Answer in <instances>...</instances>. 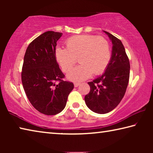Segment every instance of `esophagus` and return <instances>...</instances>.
Here are the masks:
<instances>
[{"label": "esophagus", "instance_id": "esophagus-1", "mask_svg": "<svg viewBox=\"0 0 153 153\" xmlns=\"http://www.w3.org/2000/svg\"><path fill=\"white\" fill-rule=\"evenodd\" d=\"M80 85V83H78V82H76V83H74V86L75 87H77V86H79Z\"/></svg>", "mask_w": 153, "mask_h": 153}]
</instances>
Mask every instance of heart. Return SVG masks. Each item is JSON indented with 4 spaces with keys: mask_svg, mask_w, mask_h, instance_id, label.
I'll return each mask as SVG.
<instances>
[{
    "mask_svg": "<svg viewBox=\"0 0 153 153\" xmlns=\"http://www.w3.org/2000/svg\"><path fill=\"white\" fill-rule=\"evenodd\" d=\"M66 48L56 47L55 57L62 70L68 72L76 63H80L67 74L73 82H82L94 75L102 74L111 60L110 45L105 38L94 35H79L67 39Z\"/></svg>",
    "mask_w": 153,
    "mask_h": 153,
    "instance_id": "b5f03b06",
    "label": "heart"
}]
</instances>
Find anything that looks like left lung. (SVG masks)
I'll use <instances>...</instances> for the list:
<instances>
[{"label": "left lung", "mask_w": 153, "mask_h": 153, "mask_svg": "<svg viewBox=\"0 0 153 153\" xmlns=\"http://www.w3.org/2000/svg\"><path fill=\"white\" fill-rule=\"evenodd\" d=\"M112 42L109 63L105 73L88 82L90 91L85 96L87 107L93 112L105 114L120 104L128 87L130 65L125 48L120 40L103 31Z\"/></svg>", "instance_id": "left-lung-1"}]
</instances>
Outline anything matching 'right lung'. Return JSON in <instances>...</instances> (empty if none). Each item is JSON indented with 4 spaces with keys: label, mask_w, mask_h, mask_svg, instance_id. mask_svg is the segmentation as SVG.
<instances>
[{
    "label": "right lung",
    "mask_w": 153,
    "mask_h": 153,
    "mask_svg": "<svg viewBox=\"0 0 153 153\" xmlns=\"http://www.w3.org/2000/svg\"><path fill=\"white\" fill-rule=\"evenodd\" d=\"M63 33L48 31L31 42L25 51L22 80L30 102L36 110L47 115L58 114L65 107L74 89L65 77L55 57L56 42Z\"/></svg>",
    "instance_id": "1"
}]
</instances>
